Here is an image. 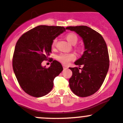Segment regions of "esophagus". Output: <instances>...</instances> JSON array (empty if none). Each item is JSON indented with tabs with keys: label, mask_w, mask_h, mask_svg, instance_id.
I'll return each mask as SVG.
<instances>
[{
	"label": "esophagus",
	"mask_w": 123,
	"mask_h": 123,
	"mask_svg": "<svg viewBox=\"0 0 123 123\" xmlns=\"http://www.w3.org/2000/svg\"><path fill=\"white\" fill-rule=\"evenodd\" d=\"M63 69H66L68 68V66H66V65H63Z\"/></svg>",
	"instance_id": "34e87169"
}]
</instances>
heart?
Instances as JSON below:
<instances>
[{
  "instance_id": "b5f03b06",
  "label": "heart",
  "mask_w": 123,
  "mask_h": 123,
  "mask_svg": "<svg viewBox=\"0 0 123 123\" xmlns=\"http://www.w3.org/2000/svg\"><path fill=\"white\" fill-rule=\"evenodd\" d=\"M66 39L67 41L69 42L72 45H75L76 43V42H78V36H76V35H75L74 33H69L68 35L66 36ZM56 42H57V39H55L51 43V47L53 48L55 47L56 45ZM78 51H81V48H78L77 49ZM57 60L59 61H60L61 63H63L64 64H68V63H69V62L72 60H75V55L74 54L72 53H69V54H66V53H62L60 54V55H58L57 57Z\"/></svg>"
}]
</instances>
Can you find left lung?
Listing matches in <instances>:
<instances>
[{"mask_svg": "<svg viewBox=\"0 0 123 123\" xmlns=\"http://www.w3.org/2000/svg\"><path fill=\"white\" fill-rule=\"evenodd\" d=\"M66 29L74 31L82 37L85 48L81 57L75 62L79 68H69L72 72L69 86L78 96H89L99 90L109 69L106 43L100 33L86 25L69 26ZM81 65L83 68H80Z\"/></svg>", "mask_w": 123, "mask_h": 123, "instance_id": "left-lung-1", "label": "left lung"}]
</instances>
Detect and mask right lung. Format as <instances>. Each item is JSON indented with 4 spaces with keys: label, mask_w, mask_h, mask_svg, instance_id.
<instances>
[{
    "label": "right lung",
    "mask_w": 123,
    "mask_h": 123,
    "mask_svg": "<svg viewBox=\"0 0 123 123\" xmlns=\"http://www.w3.org/2000/svg\"><path fill=\"white\" fill-rule=\"evenodd\" d=\"M65 30L64 27L38 25L18 40L13 55V70L27 94L39 98L52 90L54 78L62 72L63 67L57 60L48 68L42 66V63L49 59L53 40Z\"/></svg>",
    "instance_id": "right-lung-1"
}]
</instances>
